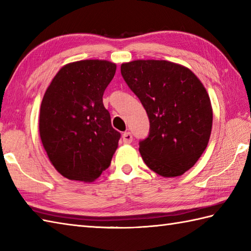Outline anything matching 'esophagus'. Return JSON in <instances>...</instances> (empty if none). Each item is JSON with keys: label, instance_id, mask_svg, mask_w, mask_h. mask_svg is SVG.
Instances as JSON below:
<instances>
[{"label": "esophagus", "instance_id": "34e87169", "mask_svg": "<svg viewBox=\"0 0 251 251\" xmlns=\"http://www.w3.org/2000/svg\"><path fill=\"white\" fill-rule=\"evenodd\" d=\"M122 138H123V141H124V143H127V145L132 141V135L130 134L129 131L124 132V134H123V136H122Z\"/></svg>", "mask_w": 251, "mask_h": 251}]
</instances>
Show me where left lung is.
Here are the masks:
<instances>
[{"label": "left lung", "instance_id": "1", "mask_svg": "<svg viewBox=\"0 0 251 251\" xmlns=\"http://www.w3.org/2000/svg\"><path fill=\"white\" fill-rule=\"evenodd\" d=\"M121 73L150 120L139 142L143 162L162 177L183 175L207 148L212 127L210 98L189 68L167 60L122 63Z\"/></svg>", "mask_w": 251, "mask_h": 251}]
</instances>
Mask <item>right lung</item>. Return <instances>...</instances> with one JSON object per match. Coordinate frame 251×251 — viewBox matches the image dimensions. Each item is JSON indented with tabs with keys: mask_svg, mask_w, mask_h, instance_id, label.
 <instances>
[{
	"mask_svg": "<svg viewBox=\"0 0 251 251\" xmlns=\"http://www.w3.org/2000/svg\"><path fill=\"white\" fill-rule=\"evenodd\" d=\"M116 65L89 59L63 66L41 103L40 137L50 163L69 180L93 182L108 168L121 134L102 96Z\"/></svg>",
	"mask_w": 251,
	"mask_h": 251,
	"instance_id": "1",
	"label": "right lung"
}]
</instances>
